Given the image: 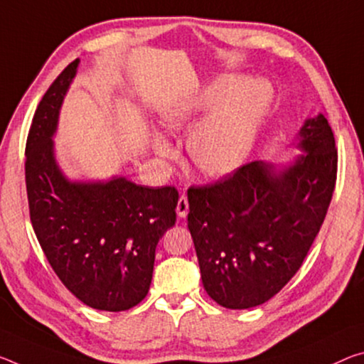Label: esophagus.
<instances>
[{
    "label": "esophagus",
    "mask_w": 364,
    "mask_h": 364,
    "mask_svg": "<svg viewBox=\"0 0 364 364\" xmlns=\"http://www.w3.org/2000/svg\"><path fill=\"white\" fill-rule=\"evenodd\" d=\"M189 212V203H188V198L186 196H180V199H178V205H176V213L178 217L184 218L188 215Z\"/></svg>",
    "instance_id": "34e87169"
}]
</instances>
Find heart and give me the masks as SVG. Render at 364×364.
Listing matches in <instances>:
<instances>
[{"instance_id": "1", "label": "heart", "mask_w": 364, "mask_h": 364, "mask_svg": "<svg viewBox=\"0 0 364 364\" xmlns=\"http://www.w3.org/2000/svg\"><path fill=\"white\" fill-rule=\"evenodd\" d=\"M272 97V87L262 79L250 82L241 76H223L170 103L161 119L166 129L180 132L217 108L193 129L188 152L207 175L227 176L243 166ZM155 149L161 155L170 154V146L161 139Z\"/></svg>"}]
</instances>
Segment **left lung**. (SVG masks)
Returning a JSON list of instances; mask_svg holds the SVG:
<instances>
[{
	"label": "left lung",
	"instance_id": "left-lung-1",
	"mask_svg": "<svg viewBox=\"0 0 364 364\" xmlns=\"http://www.w3.org/2000/svg\"><path fill=\"white\" fill-rule=\"evenodd\" d=\"M303 154L285 171L251 161L188 189V228L209 296L228 309L269 301L298 272L319 233L337 180L326 117L299 131Z\"/></svg>",
	"mask_w": 364,
	"mask_h": 364
}]
</instances>
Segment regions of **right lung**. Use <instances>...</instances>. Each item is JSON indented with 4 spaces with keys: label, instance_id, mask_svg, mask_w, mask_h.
<instances>
[{
    "label": "right lung",
    "instance_id": "1",
    "mask_svg": "<svg viewBox=\"0 0 364 364\" xmlns=\"http://www.w3.org/2000/svg\"><path fill=\"white\" fill-rule=\"evenodd\" d=\"M77 63L68 65L45 92L28 129V212L63 285L87 306L118 313L147 295L155 247L176 222L178 189L141 186L126 178L71 183L63 176L51 136Z\"/></svg>",
    "mask_w": 364,
    "mask_h": 364
}]
</instances>
